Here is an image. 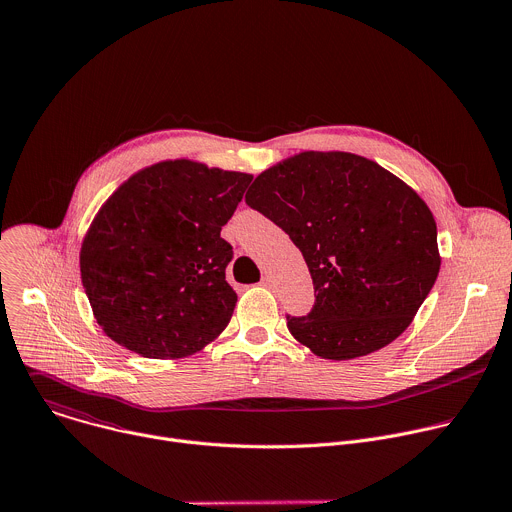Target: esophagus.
I'll return each mask as SVG.
<instances>
[{
	"mask_svg": "<svg viewBox=\"0 0 512 512\" xmlns=\"http://www.w3.org/2000/svg\"><path fill=\"white\" fill-rule=\"evenodd\" d=\"M261 285H263V287H271V285H273V279H271V275H267V273H265V275L261 277Z\"/></svg>",
	"mask_w": 512,
	"mask_h": 512,
	"instance_id": "1",
	"label": "esophagus"
}]
</instances>
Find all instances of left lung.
Returning a JSON list of instances; mask_svg holds the SVG:
<instances>
[{"mask_svg": "<svg viewBox=\"0 0 512 512\" xmlns=\"http://www.w3.org/2000/svg\"><path fill=\"white\" fill-rule=\"evenodd\" d=\"M245 202L306 259L314 306L285 318L291 336L322 358L348 360L391 344L440 273L431 210L367 158L304 152L259 174Z\"/></svg>", "mask_w": 512, "mask_h": 512, "instance_id": "8db88e82", "label": "left lung"}]
</instances>
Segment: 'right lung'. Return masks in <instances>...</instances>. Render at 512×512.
<instances>
[{
	"instance_id": "obj_1",
	"label": "right lung",
	"mask_w": 512,
	"mask_h": 512,
	"mask_svg": "<svg viewBox=\"0 0 512 512\" xmlns=\"http://www.w3.org/2000/svg\"><path fill=\"white\" fill-rule=\"evenodd\" d=\"M251 180L176 160L111 194L81 249L87 298L111 340L148 358H180L227 328L237 294L221 231Z\"/></svg>"
}]
</instances>
